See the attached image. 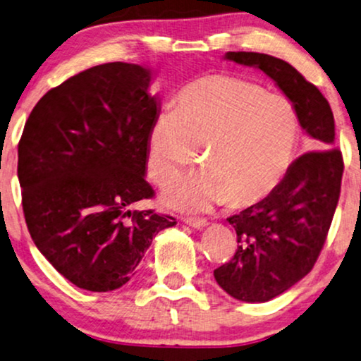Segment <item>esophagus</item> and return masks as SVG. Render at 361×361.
Returning a JSON list of instances; mask_svg holds the SVG:
<instances>
[{"label": "esophagus", "instance_id": "esophagus-1", "mask_svg": "<svg viewBox=\"0 0 361 361\" xmlns=\"http://www.w3.org/2000/svg\"><path fill=\"white\" fill-rule=\"evenodd\" d=\"M185 223L196 229H201V228H204V226H208V221L203 218H185Z\"/></svg>", "mask_w": 361, "mask_h": 361}]
</instances>
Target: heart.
Returning <instances> with one entry per match:
<instances>
[{
    "label": "heart",
    "mask_w": 361,
    "mask_h": 361,
    "mask_svg": "<svg viewBox=\"0 0 361 361\" xmlns=\"http://www.w3.org/2000/svg\"><path fill=\"white\" fill-rule=\"evenodd\" d=\"M300 138L295 105L286 95L236 75L201 77L163 110L148 133V171L157 185L175 181L203 148L206 168L186 176L166 198L203 211L229 201L257 203L281 185Z\"/></svg>",
    "instance_id": "1"
}]
</instances>
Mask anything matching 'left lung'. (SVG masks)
I'll return each instance as SVG.
<instances>
[{
	"instance_id": "obj_1",
	"label": "left lung",
	"mask_w": 361,
	"mask_h": 361,
	"mask_svg": "<svg viewBox=\"0 0 361 361\" xmlns=\"http://www.w3.org/2000/svg\"><path fill=\"white\" fill-rule=\"evenodd\" d=\"M224 59L257 67L295 105L315 150L292 163L281 185L259 203L228 218L239 246L214 271L223 290L243 302H267L312 271L340 198L342 152L335 148L330 104L289 62L259 52H226Z\"/></svg>"
}]
</instances>
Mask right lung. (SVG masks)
I'll use <instances>...</instances> for the list:
<instances>
[{"instance_id": "obj_1", "label": "right lung", "mask_w": 361, "mask_h": 361, "mask_svg": "<svg viewBox=\"0 0 361 361\" xmlns=\"http://www.w3.org/2000/svg\"><path fill=\"white\" fill-rule=\"evenodd\" d=\"M150 69L109 62L42 95L18 145L27 229L67 281L90 292L127 284L161 229L176 219L132 211L145 180L148 133L160 102Z\"/></svg>"}]
</instances>
